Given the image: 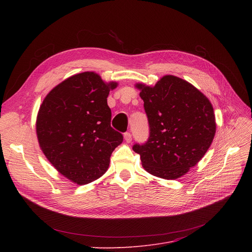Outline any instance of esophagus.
Returning <instances> with one entry per match:
<instances>
[{
  "label": "esophagus",
  "instance_id": "obj_1",
  "mask_svg": "<svg viewBox=\"0 0 252 252\" xmlns=\"http://www.w3.org/2000/svg\"><path fill=\"white\" fill-rule=\"evenodd\" d=\"M124 137H125V141L126 143H130L131 142V135L129 133H125Z\"/></svg>",
  "mask_w": 252,
  "mask_h": 252
}]
</instances>
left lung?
Instances as JSON below:
<instances>
[{"mask_svg": "<svg viewBox=\"0 0 252 252\" xmlns=\"http://www.w3.org/2000/svg\"><path fill=\"white\" fill-rule=\"evenodd\" d=\"M148 117L150 135L135 144L142 165L165 180L186 175L201 160L216 135V117L210 101L190 83L164 75L154 87L137 84Z\"/></svg>", "mask_w": 252, "mask_h": 252, "instance_id": "obj_1", "label": "left lung"}]
</instances>
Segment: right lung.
I'll return each mask as SVG.
<instances>
[{
	"label": "right lung",
	"instance_id": "right-lung-1",
	"mask_svg": "<svg viewBox=\"0 0 252 252\" xmlns=\"http://www.w3.org/2000/svg\"><path fill=\"white\" fill-rule=\"evenodd\" d=\"M116 87L93 71L77 73L51 90L39 107V147L62 176L77 185L102 177L124 140L110 126L107 105L109 92Z\"/></svg>",
	"mask_w": 252,
	"mask_h": 252
}]
</instances>
